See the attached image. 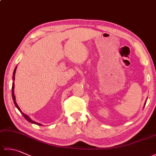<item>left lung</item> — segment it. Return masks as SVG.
Instances as JSON below:
<instances>
[{"label": "left lung", "instance_id": "8db88e82", "mask_svg": "<svg viewBox=\"0 0 156 156\" xmlns=\"http://www.w3.org/2000/svg\"><path fill=\"white\" fill-rule=\"evenodd\" d=\"M145 104H146V101H145V105H144V107H145Z\"/></svg>", "mask_w": 156, "mask_h": 156}]
</instances>
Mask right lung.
<instances>
[{
	"mask_svg": "<svg viewBox=\"0 0 156 156\" xmlns=\"http://www.w3.org/2000/svg\"><path fill=\"white\" fill-rule=\"evenodd\" d=\"M16 69V68H15V69H14V72H13L12 80H15V75ZM14 88H15V83H14V82H12V100H13V102H14V104H15V107L18 108V110H19L20 112H21V113L23 115V117H24L25 118L26 120L28 121L29 122H31V123H34V124H35V125H40V126H41V124L39 123V122H35V121H33L32 119H31L30 117H29V116H28V115L24 114V113H23V112L21 111V109H20V108L19 107L18 105L16 104V101H15V94H14Z\"/></svg>",
	"mask_w": 156,
	"mask_h": 156,
	"instance_id": "add662e5",
	"label": "right lung"
}]
</instances>
